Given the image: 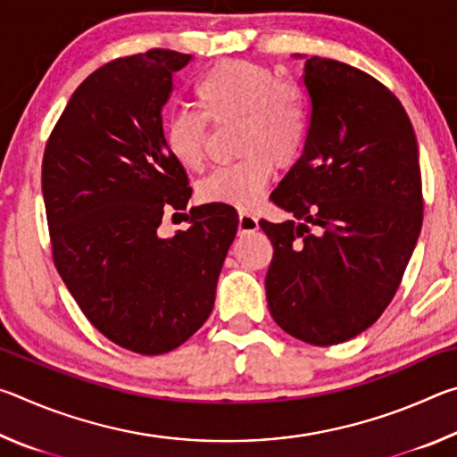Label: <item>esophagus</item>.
I'll return each instance as SVG.
<instances>
[{
  "label": "esophagus",
  "instance_id": "esophagus-1",
  "mask_svg": "<svg viewBox=\"0 0 457 457\" xmlns=\"http://www.w3.org/2000/svg\"><path fill=\"white\" fill-rule=\"evenodd\" d=\"M258 229V218H253L252 213L239 212V220H237V231L239 234H252V231Z\"/></svg>",
  "mask_w": 457,
  "mask_h": 457
}]
</instances>
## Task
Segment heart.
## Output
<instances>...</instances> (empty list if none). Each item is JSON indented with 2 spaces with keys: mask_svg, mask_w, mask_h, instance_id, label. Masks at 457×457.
<instances>
[{
  "mask_svg": "<svg viewBox=\"0 0 457 457\" xmlns=\"http://www.w3.org/2000/svg\"><path fill=\"white\" fill-rule=\"evenodd\" d=\"M195 111H175L163 122V143L177 165L195 171L205 159L207 120H237L236 163L218 167L197 185L199 199L252 210L274 165L290 169L303 157L311 130V108L294 80H280L270 66L250 60H223L193 88Z\"/></svg>",
  "mask_w": 457,
  "mask_h": 457,
  "instance_id": "obj_1",
  "label": "heart"
}]
</instances>
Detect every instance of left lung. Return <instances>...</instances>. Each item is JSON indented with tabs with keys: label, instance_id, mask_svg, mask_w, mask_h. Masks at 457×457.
Segmentation results:
<instances>
[{
	"label": "left lung",
	"instance_id": "left-lung-1",
	"mask_svg": "<svg viewBox=\"0 0 457 457\" xmlns=\"http://www.w3.org/2000/svg\"><path fill=\"white\" fill-rule=\"evenodd\" d=\"M311 130L270 199L294 220L260 228L278 327L314 346L361 335L395 296L423 223L420 153L403 104L345 62L304 64Z\"/></svg>",
	"mask_w": 457,
	"mask_h": 457
}]
</instances>
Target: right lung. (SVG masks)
<instances>
[{
    "label": "right lung",
    "mask_w": 457,
    "mask_h": 457,
    "mask_svg": "<svg viewBox=\"0 0 457 457\" xmlns=\"http://www.w3.org/2000/svg\"><path fill=\"white\" fill-rule=\"evenodd\" d=\"M189 60L153 48L100 66L68 100L42 161L58 274L92 327L138 354L173 351L204 327L237 231L234 207L207 204L183 213L187 229L159 236L163 215L191 197L161 117Z\"/></svg>",
    "instance_id": "add662e5"
}]
</instances>
